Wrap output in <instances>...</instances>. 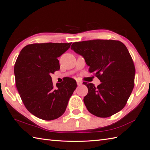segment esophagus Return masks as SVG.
I'll return each mask as SVG.
<instances>
[{
	"mask_svg": "<svg viewBox=\"0 0 150 150\" xmlns=\"http://www.w3.org/2000/svg\"><path fill=\"white\" fill-rule=\"evenodd\" d=\"M77 85H78V86L81 85H82V82L80 81H77Z\"/></svg>",
	"mask_w": 150,
	"mask_h": 150,
	"instance_id": "34e87169",
	"label": "esophagus"
}]
</instances>
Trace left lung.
I'll list each match as a JSON object with an SVG mask.
<instances>
[{
	"instance_id": "1",
	"label": "left lung",
	"mask_w": 150,
	"mask_h": 150,
	"mask_svg": "<svg viewBox=\"0 0 150 150\" xmlns=\"http://www.w3.org/2000/svg\"><path fill=\"white\" fill-rule=\"evenodd\" d=\"M71 49L85 59L88 71L101 82L97 87L83 82L88 94L83 101L89 112L108 117L126 105L134 86L135 69L128 49L113 40H93L73 43Z\"/></svg>"
}]
</instances>
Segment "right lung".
Instances as JSON below:
<instances>
[{
    "label": "right lung",
    "instance_id": "obj_1",
    "mask_svg": "<svg viewBox=\"0 0 150 150\" xmlns=\"http://www.w3.org/2000/svg\"><path fill=\"white\" fill-rule=\"evenodd\" d=\"M71 44L28 45L16 59L14 67L16 88L28 110L40 119L51 121L62 115L77 87L74 79L69 78L61 85L56 84L54 88L51 77L60 67L57 58Z\"/></svg>",
    "mask_w": 150,
    "mask_h": 150
}]
</instances>
